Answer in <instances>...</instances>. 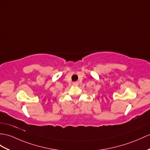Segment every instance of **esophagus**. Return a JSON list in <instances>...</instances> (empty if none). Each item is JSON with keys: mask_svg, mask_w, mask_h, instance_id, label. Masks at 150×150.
Returning <instances> with one entry per match:
<instances>
[{"mask_svg": "<svg viewBox=\"0 0 150 150\" xmlns=\"http://www.w3.org/2000/svg\"><path fill=\"white\" fill-rule=\"evenodd\" d=\"M78 84H79V83L78 81H75V82H73L72 83V85H74V86H78Z\"/></svg>", "mask_w": 150, "mask_h": 150, "instance_id": "1", "label": "esophagus"}]
</instances>
